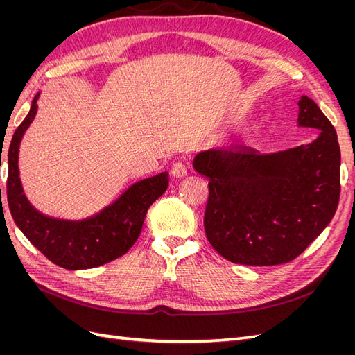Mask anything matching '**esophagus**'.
Here are the masks:
<instances>
[{
    "label": "esophagus",
    "mask_w": 355,
    "mask_h": 355,
    "mask_svg": "<svg viewBox=\"0 0 355 355\" xmlns=\"http://www.w3.org/2000/svg\"><path fill=\"white\" fill-rule=\"evenodd\" d=\"M187 173H188L187 166L182 163V161H176L173 167H171V175H173L175 178H184V176H187Z\"/></svg>",
    "instance_id": "esophagus-1"
}]
</instances>
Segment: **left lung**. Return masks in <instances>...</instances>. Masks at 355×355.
Masks as SVG:
<instances>
[{"label":"left lung","mask_w":355,"mask_h":355,"mask_svg":"<svg viewBox=\"0 0 355 355\" xmlns=\"http://www.w3.org/2000/svg\"><path fill=\"white\" fill-rule=\"evenodd\" d=\"M297 105L299 125L320 132L314 142L275 154L220 146L194 159L197 173L209 179L207 240L234 263L293 261L335 216L340 196L336 130L308 96Z\"/></svg>","instance_id":"left-lung-1"}]
</instances>
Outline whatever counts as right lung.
<instances>
[{
    "mask_svg": "<svg viewBox=\"0 0 355 355\" xmlns=\"http://www.w3.org/2000/svg\"><path fill=\"white\" fill-rule=\"evenodd\" d=\"M38 94L20 123L8 148L7 201L10 213L25 237L49 261L67 270H87L108 263L125 254L141 235L151 204L168 187L166 171L132 185L110 207L81 222L58 220L42 216L24 196L19 179V144L37 114Z\"/></svg>",
    "mask_w": 355,
    "mask_h": 355,
    "instance_id": "obj_1",
    "label": "right lung"
}]
</instances>
